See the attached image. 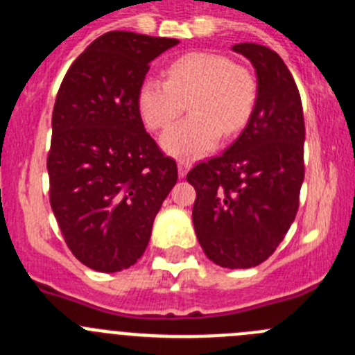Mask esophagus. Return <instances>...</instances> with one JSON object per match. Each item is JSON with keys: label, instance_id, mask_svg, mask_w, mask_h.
Masks as SVG:
<instances>
[{"label": "esophagus", "instance_id": "1", "mask_svg": "<svg viewBox=\"0 0 355 355\" xmlns=\"http://www.w3.org/2000/svg\"><path fill=\"white\" fill-rule=\"evenodd\" d=\"M190 167H191V162H188V160H180V162H178V172H180L181 178H184V175L188 174Z\"/></svg>", "mask_w": 355, "mask_h": 355}]
</instances>
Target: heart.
Returning a JSON list of instances; mask_svg holds the SVG:
<instances>
[{"label": "heart", "mask_w": 355, "mask_h": 355, "mask_svg": "<svg viewBox=\"0 0 355 355\" xmlns=\"http://www.w3.org/2000/svg\"><path fill=\"white\" fill-rule=\"evenodd\" d=\"M167 80L146 77L137 91V110L149 130H165L184 110L190 116L162 137V148L178 158H199L218 144L222 132L245 128L257 102L252 71L214 52H190L171 61Z\"/></svg>", "instance_id": "1"}]
</instances>
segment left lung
Returning <instances> with one entry per match:
<instances>
[{
	"label": "left lung",
	"mask_w": 355,
	"mask_h": 355,
	"mask_svg": "<svg viewBox=\"0 0 355 355\" xmlns=\"http://www.w3.org/2000/svg\"><path fill=\"white\" fill-rule=\"evenodd\" d=\"M234 51L257 71L248 125L220 156L195 165L193 227L207 259L229 269L262 264L284 241L304 180V118L297 86L284 60L259 44Z\"/></svg>",
	"instance_id": "8db88e82"
}]
</instances>
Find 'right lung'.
<instances>
[{"label": "right lung", "mask_w": 355, "mask_h": 355, "mask_svg": "<svg viewBox=\"0 0 355 355\" xmlns=\"http://www.w3.org/2000/svg\"><path fill=\"white\" fill-rule=\"evenodd\" d=\"M175 38L109 31L68 68L52 110V213L70 252L100 272L130 268L178 181L175 160L146 132L137 91Z\"/></svg>", "instance_id": "right-lung-1"}]
</instances>
